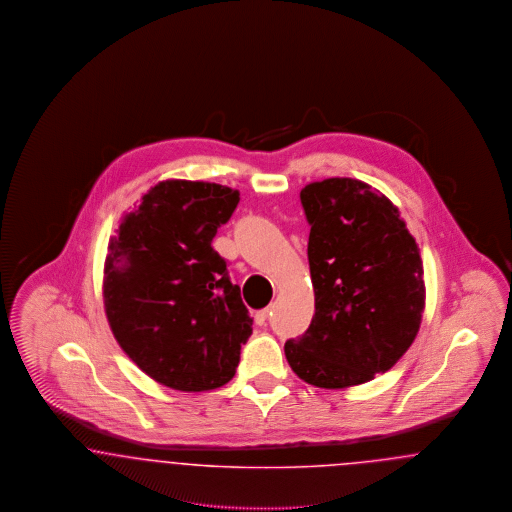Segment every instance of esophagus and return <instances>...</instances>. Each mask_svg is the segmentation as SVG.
<instances>
[{"label": "esophagus", "instance_id": "1", "mask_svg": "<svg viewBox=\"0 0 512 512\" xmlns=\"http://www.w3.org/2000/svg\"><path fill=\"white\" fill-rule=\"evenodd\" d=\"M268 315H270V311H268V309L257 311V313H255V322H257L259 326H267Z\"/></svg>", "mask_w": 512, "mask_h": 512}]
</instances>
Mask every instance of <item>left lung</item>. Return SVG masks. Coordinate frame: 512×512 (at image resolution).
Masks as SVG:
<instances>
[{"instance_id": "1", "label": "left lung", "mask_w": 512, "mask_h": 512, "mask_svg": "<svg viewBox=\"0 0 512 512\" xmlns=\"http://www.w3.org/2000/svg\"><path fill=\"white\" fill-rule=\"evenodd\" d=\"M309 234L315 315L286 341L293 372L338 390L384 374L411 347L424 313V270L397 207L353 178L301 190Z\"/></svg>"}]
</instances>
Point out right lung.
Masks as SVG:
<instances>
[{
  "instance_id": "obj_1",
  "label": "right lung",
  "mask_w": 512,
  "mask_h": 512,
  "mask_svg": "<svg viewBox=\"0 0 512 512\" xmlns=\"http://www.w3.org/2000/svg\"><path fill=\"white\" fill-rule=\"evenodd\" d=\"M240 192L209 182L153 186L119 224L103 270V303L122 351L180 391L230 382L253 318L213 238Z\"/></svg>"
}]
</instances>
